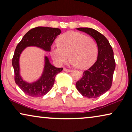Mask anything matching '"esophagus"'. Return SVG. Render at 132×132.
<instances>
[{
  "mask_svg": "<svg viewBox=\"0 0 132 132\" xmlns=\"http://www.w3.org/2000/svg\"><path fill=\"white\" fill-rule=\"evenodd\" d=\"M64 71H67V72H71L72 70H70V69H68V68H64V69H63Z\"/></svg>",
  "mask_w": 132,
  "mask_h": 132,
  "instance_id": "esophagus-1",
  "label": "esophagus"
}]
</instances>
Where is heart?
Returning <instances> with one entry per match:
<instances>
[{
  "mask_svg": "<svg viewBox=\"0 0 132 132\" xmlns=\"http://www.w3.org/2000/svg\"><path fill=\"white\" fill-rule=\"evenodd\" d=\"M58 46L51 48V55L57 64L67 62L81 69L89 67L94 62L98 54V46L93 38L83 34L68 32L59 38ZM70 57H69V56Z\"/></svg>",
  "mask_w": 132,
  "mask_h": 132,
  "instance_id": "heart-1",
  "label": "heart"
}]
</instances>
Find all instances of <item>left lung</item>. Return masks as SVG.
Listing matches in <instances>:
<instances>
[{
  "mask_svg": "<svg viewBox=\"0 0 132 132\" xmlns=\"http://www.w3.org/2000/svg\"><path fill=\"white\" fill-rule=\"evenodd\" d=\"M77 29L88 34L95 39L98 46V56L94 64L84 71L76 86L83 96L97 98L111 88L115 68L112 48L107 38L96 30L88 28Z\"/></svg>",
  "mask_w": 132,
  "mask_h": 132,
  "instance_id": "1",
  "label": "left lung"
}]
</instances>
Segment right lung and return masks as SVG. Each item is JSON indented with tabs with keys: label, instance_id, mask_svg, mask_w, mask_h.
I'll return each instance as SVG.
<instances>
[{
	"label": "right lung",
	"instance_id": "obj_1",
	"mask_svg": "<svg viewBox=\"0 0 132 132\" xmlns=\"http://www.w3.org/2000/svg\"><path fill=\"white\" fill-rule=\"evenodd\" d=\"M61 33L60 29L38 26L27 32L17 44L12 57V64L14 70V80L19 87L29 96L39 97L46 95L53 86L55 77L62 71V68H56L45 56V65L43 75L35 82H25L20 75L19 58L23 50L26 47L36 46L50 52L52 44L57 35Z\"/></svg>",
	"mask_w": 132,
	"mask_h": 132
}]
</instances>
